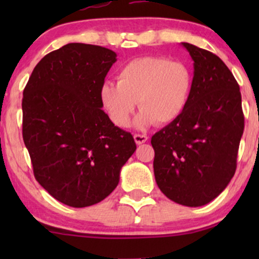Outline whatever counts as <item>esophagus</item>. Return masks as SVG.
Here are the masks:
<instances>
[{"label": "esophagus", "mask_w": 259, "mask_h": 259, "mask_svg": "<svg viewBox=\"0 0 259 259\" xmlns=\"http://www.w3.org/2000/svg\"><path fill=\"white\" fill-rule=\"evenodd\" d=\"M148 139V137L146 134H134V140H136L137 145H141L144 143H146Z\"/></svg>", "instance_id": "esophagus-1"}]
</instances>
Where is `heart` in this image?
<instances>
[{"label": "heart", "mask_w": 259, "mask_h": 259, "mask_svg": "<svg viewBox=\"0 0 259 259\" xmlns=\"http://www.w3.org/2000/svg\"><path fill=\"white\" fill-rule=\"evenodd\" d=\"M118 82H105L100 100L114 125L126 127L134 108L138 130L158 123L167 125L185 111L192 91V74L186 65L159 56H143L126 63L116 75Z\"/></svg>", "instance_id": "heart-1"}]
</instances>
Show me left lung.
I'll use <instances>...</instances> for the list:
<instances>
[{"label": "left lung", "mask_w": 259, "mask_h": 259, "mask_svg": "<svg viewBox=\"0 0 259 259\" xmlns=\"http://www.w3.org/2000/svg\"><path fill=\"white\" fill-rule=\"evenodd\" d=\"M182 46L193 60L189 102L151 144L161 192L180 205L197 207L218 197L235 175L244 115L239 86L225 63L205 49Z\"/></svg>", "instance_id": "1"}]
</instances>
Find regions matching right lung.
I'll return each mask as SVG.
<instances>
[{
  "label": "right lung",
  "mask_w": 259,
  "mask_h": 259,
  "mask_svg": "<svg viewBox=\"0 0 259 259\" xmlns=\"http://www.w3.org/2000/svg\"><path fill=\"white\" fill-rule=\"evenodd\" d=\"M116 54L68 44L37 63L23 91V141L34 176L72 207L104 200L137 150L132 134L102 111L100 90Z\"/></svg>",
  "instance_id": "obj_1"
}]
</instances>
